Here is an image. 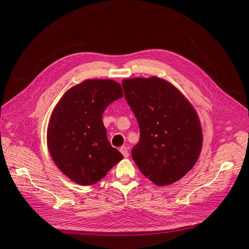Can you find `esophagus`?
Masks as SVG:
<instances>
[{"label":"esophagus","instance_id":"1","mask_svg":"<svg viewBox=\"0 0 249 249\" xmlns=\"http://www.w3.org/2000/svg\"><path fill=\"white\" fill-rule=\"evenodd\" d=\"M120 152L123 155L124 158H128L129 157V152H128V148L127 147H122L120 148Z\"/></svg>","mask_w":249,"mask_h":249}]
</instances>
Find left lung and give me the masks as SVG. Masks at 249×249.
Instances as JSON below:
<instances>
[{"label": "left lung", "mask_w": 249, "mask_h": 249, "mask_svg": "<svg viewBox=\"0 0 249 249\" xmlns=\"http://www.w3.org/2000/svg\"><path fill=\"white\" fill-rule=\"evenodd\" d=\"M122 87L140 128L133 160L157 185L179 180L202 149L201 124L193 106L178 89L157 77L124 80Z\"/></svg>", "instance_id": "obj_1"}]
</instances>
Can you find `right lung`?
Instances as JSON below:
<instances>
[{
    "mask_svg": "<svg viewBox=\"0 0 249 249\" xmlns=\"http://www.w3.org/2000/svg\"><path fill=\"white\" fill-rule=\"evenodd\" d=\"M123 96L111 80H88L70 89L54 108L47 130L58 168L80 185L98 182L123 156L113 148L102 122L104 109Z\"/></svg>",
    "mask_w": 249,
    "mask_h": 249,
    "instance_id": "1",
    "label": "right lung"
}]
</instances>
